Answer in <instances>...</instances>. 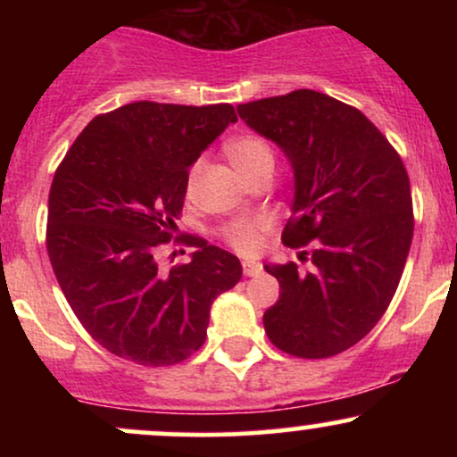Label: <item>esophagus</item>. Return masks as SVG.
Masks as SVG:
<instances>
[{"mask_svg":"<svg viewBox=\"0 0 457 457\" xmlns=\"http://www.w3.org/2000/svg\"><path fill=\"white\" fill-rule=\"evenodd\" d=\"M243 272L246 277H258L262 272V264L260 262H251V260H245L243 262Z\"/></svg>","mask_w":457,"mask_h":457,"instance_id":"34e87169","label":"esophagus"}]
</instances>
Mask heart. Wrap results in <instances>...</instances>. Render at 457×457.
I'll list each match as a JSON object with an SVG mask.
<instances>
[{
  "label": "heart",
  "mask_w": 457,
  "mask_h": 457,
  "mask_svg": "<svg viewBox=\"0 0 457 457\" xmlns=\"http://www.w3.org/2000/svg\"><path fill=\"white\" fill-rule=\"evenodd\" d=\"M225 154L234 170L238 171L245 180L258 174L262 167H272V152L264 139L253 137V135H240L228 141L225 145ZM269 223L264 219H255V221H234L223 229L225 240L238 249L240 253H255L260 246V236Z\"/></svg>",
  "instance_id": "obj_1"
}]
</instances>
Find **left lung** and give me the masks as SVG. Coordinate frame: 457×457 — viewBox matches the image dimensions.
Listing matches in <instances>:
<instances>
[{"instance_id": "8db88e82", "label": "left lung", "mask_w": 457, "mask_h": 457, "mask_svg": "<svg viewBox=\"0 0 457 457\" xmlns=\"http://www.w3.org/2000/svg\"><path fill=\"white\" fill-rule=\"evenodd\" d=\"M249 129L286 154L295 176L281 240L312 260L264 264L279 301L264 312L266 335L301 359H324L365 337L389 307L412 243L406 167L359 109L313 90L238 104Z\"/></svg>"}]
</instances>
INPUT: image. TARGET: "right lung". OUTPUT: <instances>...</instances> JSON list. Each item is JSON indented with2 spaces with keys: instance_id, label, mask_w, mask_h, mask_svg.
<instances>
[{
  "instance_id": "obj_1",
  "label": "right lung",
  "mask_w": 457,
  "mask_h": 457,
  "mask_svg": "<svg viewBox=\"0 0 457 457\" xmlns=\"http://www.w3.org/2000/svg\"><path fill=\"white\" fill-rule=\"evenodd\" d=\"M234 122L232 104L130 103L96 115L57 167L51 266L79 322L115 356L185 361L206 339L214 298L243 277L236 255L193 236L188 264L161 272L154 258L176 229L188 167Z\"/></svg>"
}]
</instances>
